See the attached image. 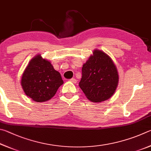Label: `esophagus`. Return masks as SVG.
Wrapping results in <instances>:
<instances>
[{"instance_id": "34e87169", "label": "esophagus", "mask_w": 151, "mask_h": 151, "mask_svg": "<svg viewBox=\"0 0 151 151\" xmlns=\"http://www.w3.org/2000/svg\"><path fill=\"white\" fill-rule=\"evenodd\" d=\"M69 81H71V82H72L73 83H76V82H77V80H76L75 78H71V79H70V80H69Z\"/></svg>"}]
</instances>
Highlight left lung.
Wrapping results in <instances>:
<instances>
[{
	"label": "left lung",
	"mask_w": 151,
	"mask_h": 151,
	"mask_svg": "<svg viewBox=\"0 0 151 151\" xmlns=\"http://www.w3.org/2000/svg\"><path fill=\"white\" fill-rule=\"evenodd\" d=\"M119 74L114 62L106 53L93 50L82 67L79 86L89 101L95 103L109 99L115 93Z\"/></svg>",
	"instance_id": "obj_1"
}]
</instances>
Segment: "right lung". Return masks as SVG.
<instances>
[{"label":"right lung","instance_id":"add662e5","mask_svg":"<svg viewBox=\"0 0 151 151\" xmlns=\"http://www.w3.org/2000/svg\"><path fill=\"white\" fill-rule=\"evenodd\" d=\"M63 83L61 74L40 54L30 61L21 78L24 93L36 102H45L52 99Z\"/></svg>","mask_w":151,"mask_h":151}]
</instances>
